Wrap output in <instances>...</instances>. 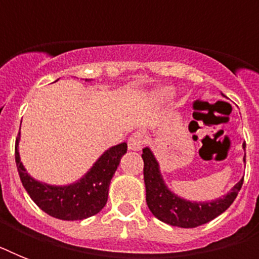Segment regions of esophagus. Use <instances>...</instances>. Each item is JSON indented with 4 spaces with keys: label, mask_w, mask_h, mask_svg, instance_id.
Returning <instances> with one entry per match:
<instances>
[{
    "label": "esophagus",
    "mask_w": 259,
    "mask_h": 259,
    "mask_svg": "<svg viewBox=\"0 0 259 259\" xmlns=\"http://www.w3.org/2000/svg\"><path fill=\"white\" fill-rule=\"evenodd\" d=\"M144 145V137L141 133H134L127 141V146L130 150H140Z\"/></svg>",
    "instance_id": "obj_1"
}]
</instances>
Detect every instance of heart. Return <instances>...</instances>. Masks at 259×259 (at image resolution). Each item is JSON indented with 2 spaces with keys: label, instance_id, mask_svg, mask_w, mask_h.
<instances>
[{
  "label": "heart",
  "instance_id": "heart-1",
  "mask_svg": "<svg viewBox=\"0 0 259 259\" xmlns=\"http://www.w3.org/2000/svg\"><path fill=\"white\" fill-rule=\"evenodd\" d=\"M172 94H173V91L169 89V87H165V89H161L157 91V95H160V97H162V98L172 97Z\"/></svg>",
  "mask_w": 259,
  "mask_h": 259
}]
</instances>
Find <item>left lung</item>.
<instances>
[{"instance_id":"1","label":"left lung","mask_w":259,"mask_h":259,"mask_svg":"<svg viewBox=\"0 0 259 259\" xmlns=\"http://www.w3.org/2000/svg\"><path fill=\"white\" fill-rule=\"evenodd\" d=\"M246 144H243V150ZM246 157V153H245ZM243 157V162L246 158ZM144 160V181L146 189V204L150 212L161 222L170 226H177L183 229H193L197 226L208 223L221 213H223L235 200L243 179L234 185L230 192L223 197L215 200L192 201L183 199L172 192L162 179L160 164L150 148L142 149Z\"/></svg>"}]
</instances>
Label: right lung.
<instances>
[{"instance_id":"obj_1","label":"right lung","mask_w":259,"mask_h":259,"mask_svg":"<svg viewBox=\"0 0 259 259\" xmlns=\"http://www.w3.org/2000/svg\"><path fill=\"white\" fill-rule=\"evenodd\" d=\"M86 82H90L87 80ZM20 132L16 138V164L21 183L30 199L48 215L62 221H82L98 213L107 203L110 181L117 170L127 145L122 142L105 150L79 180L67 185H52L36 180L21 162Z\"/></svg>"}]
</instances>
